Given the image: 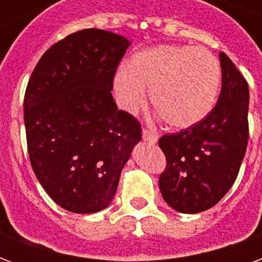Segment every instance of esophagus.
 <instances>
[{
	"label": "esophagus",
	"mask_w": 262,
	"mask_h": 262,
	"mask_svg": "<svg viewBox=\"0 0 262 262\" xmlns=\"http://www.w3.org/2000/svg\"><path fill=\"white\" fill-rule=\"evenodd\" d=\"M143 139L150 143H156L157 142V139H159V136H157V133H156V132L150 130V129H147V127H144V129H143Z\"/></svg>",
	"instance_id": "1"
}]
</instances>
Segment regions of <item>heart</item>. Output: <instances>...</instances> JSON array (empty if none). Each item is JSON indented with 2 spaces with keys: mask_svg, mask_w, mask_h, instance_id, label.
I'll return each instance as SVG.
<instances>
[{
  "mask_svg": "<svg viewBox=\"0 0 262 262\" xmlns=\"http://www.w3.org/2000/svg\"><path fill=\"white\" fill-rule=\"evenodd\" d=\"M219 60L205 48L159 45L130 57L114 77L116 101L129 112L150 99L157 114L176 129L196 125L213 109L220 90Z\"/></svg>",
  "mask_w": 262,
  "mask_h": 262,
  "instance_id": "obj_1",
  "label": "heart"
}]
</instances>
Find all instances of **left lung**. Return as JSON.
Returning <instances> with one entry per match:
<instances>
[{
  "mask_svg": "<svg viewBox=\"0 0 262 262\" xmlns=\"http://www.w3.org/2000/svg\"><path fill=\"white\" fill-rule=\"evenodd\" d=\"M222 90L212 112L196 125L159 139L165 156L161 195L182 213L208 210L234 184L248 143V84L223 52Z\"/></svg>",
  "mask_w": 262,
  "mask_h": 262,
  "instance_id": "obj_1",
  "label": "left lung"
}]
</instances>
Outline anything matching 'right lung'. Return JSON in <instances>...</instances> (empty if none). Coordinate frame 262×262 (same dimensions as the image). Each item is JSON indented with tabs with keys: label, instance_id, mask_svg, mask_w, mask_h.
<instances>
[{
	"label": "right lung",
	"instance_id": "obj_1",
	"mask_svg": "<svg viewBox=\"0 0 262 262\" xmlns=\"http://www.w3.org/2000/svg\"><path fill=\"white\" fill-rule=\"evenodd\" d=\"M129 45L102 29L71 33L45 52L26 86L32 168L49 196L70 212L106 208L132 148L142 140L140 122L119 111L111 94Z\"/></svg>",
	"mask_w": 262,
	"mask_h": 262
}]
</instances>
